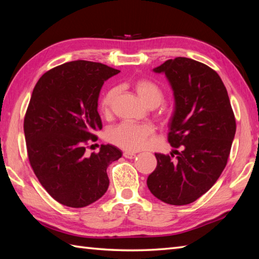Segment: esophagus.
Listing matches in <instances>:
<instances>
[{
  "label": "esophagus",
  "instance_id": "esophagus-1",
  "mask_svg": "<svg viewBox=\"0 0 259 259\" xmlns=\"http://www.w3.org/2000/svg\"><path fill=\"white\" fill-rule=\"evenodd\" d=\"M123 157L126 159H134L136 157L135 152H130V151H124L123 152Z\"/></svg>",
  "mask_w": 259,
  "mask_h": 259
}]
</instances>
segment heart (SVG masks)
<instances>
[{
	"mask_svg": "<svg viewBox=\"0 0 259 259\" xmlns=\"http://www.w3.org/2000/svg\"><path fill=\"white\" fill-rule=\"evenodd\" d=\"M134 87L141 100L148 107L155 108L163 101V90L156 82L151 80H139L136 82ZM117 93L118 90L115 88H111L103 93L100 102H99V109L103 115H109L111 113ZM152 134L153 129L149 124L123 121V122L112 126L108 131L107 138L111 144L118 146L121 149L136 151L141 149L146 145L147 140L150 138Z\"/></svg>",
	"mask_w": 259,
	"mask_h": 259,
	"instance_id": "obj_1",
	"label": "heart"
}]
</instances>
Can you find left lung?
<instances>
[{
    "instance_id": "left-lung-1",
    "label": "left lung",
    "mask_w": 259,
    "mask_h": 259,
    "mask_svg": "<svg viewBox=\"0 0 259 259\" xmlns=\"http://www.w3.org/2000/svg\"><path fill=\"white\" fill-rule=\"evenodd\" d=\"M163 72L172 87L176 110L168 134L174 153H155L147 179L151 194L169 205H188L211 188L228 161L236 133L229 97L216 71L192 59L167 60Z\"/></svg>"
}]
</instances>
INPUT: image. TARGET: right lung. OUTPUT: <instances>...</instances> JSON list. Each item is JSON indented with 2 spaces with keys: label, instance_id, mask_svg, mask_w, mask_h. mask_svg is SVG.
Listing matches in <instances>:
<instances>
[{
  "label": "right lung",
  "instance_id": "obj_1",
  "mask_svg": "<svg viewBox=\"0 0 259 259\" xmlns=\"http://www.w3.org/2000/svg\"><path fill=\"white\" fill-rule=\"evenodd\" d=\"M119 72L78 60L47 71L33 89L23 124L27 157L43 188L64 206L82 208L101 198L109 187L107 168L122 155L111 145L87 153L102 129L99 93Z\"/></svg>",
  "mask_w": 259,
  "mask_h": 259
}]
</instances>
